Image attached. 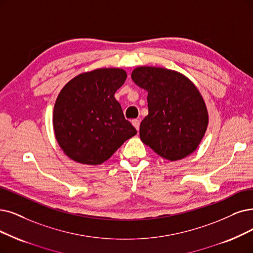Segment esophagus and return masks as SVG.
Instances as JSON below:
<instances>
[{"label":"esophagus","instance_id":"1","mask_svg":"<svg viewBox=\"0 0 253 253\" xmlns=\"http://www.w3.org/2000/svg\"><path fill=\"white\" fill-rule=\"evenodd\" d=\"M132 125L136 127L137 130H139V127H140V121L138 119H134L132 120Z\"/></svg>","mask_w":253,"mask_h":253}]
</instances>
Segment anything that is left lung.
I'll return each instance as SVG.
<instances>
[{
	"instance_id": "8db88e82",
	"label": "left lung",
	"mask_w": 253,
	"mask_h": 253,
	"mask_svg": "<svg viewBox=\"0 0 253 253\" xmlns=\"http://www.w3.org/2000/svg\"><path fill=\"white\" fill-rule=\"evenodd\" d=\"M132 80L148 92V115L140 124V139L170 161L191 155L209 124L205 100L196 86L175 70L140 66Z\"/></svg>"
}]
</instances>
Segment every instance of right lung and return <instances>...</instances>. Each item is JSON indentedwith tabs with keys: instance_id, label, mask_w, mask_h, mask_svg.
I'll list each match as a JSON object with an SVG mask.
<instances>
[{
	"instance_id": "right-lung-1",
	"label": "right lung",
	"mask_w": 253,
	"mask_h": 253,
	"mask_svg": "<svg viewBox=\"0 0 253 253\" xmlns=\"http://www.w3.org/2000/svg\"><path fill=\"white\" fill-rule=\"evenodd\" d=\"M126 79L121 68H99L77 76L62 88L53 125L67 157L81 164L99 165L137 134L114 97Z\"/></svg>"
}]
</instances>
